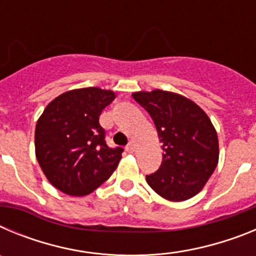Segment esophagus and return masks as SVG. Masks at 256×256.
<instances>
[{"label": "esophagus", "instance_id": "1", "mask_svg": "<svg viewBox=\"0 0 256 256\" xmlns=\"http://www.w3.org/2000/svg\"><path fill=\"white\" fill-rule=\"evenodd\" d=\"M126 151H128V152H133V151H134V142L133 141H130V144H126Z\"/></svg>", "mask_w": 256, "mask_h": 256}]
</instances>
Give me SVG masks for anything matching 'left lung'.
I'll use <instances>...</instances> for the list:
<instances>
[{"label": "left lung", "instance_id": "obj_1", "mask_svg": "<svg viewBox=\"0 0 256 256\" xmlns=\"http://www.w3.org/2000/svg\"><path fill=\"white\" fill-rule=\"evenodd\" d=\"M132 96L150 114L164 151L160 168L146 176L148 186L166 200L194 198L218 164V136L210 119L195 102L173 92Z\"/></svg>", "mask_w": 256, "mask_h": 256}]
</instances>
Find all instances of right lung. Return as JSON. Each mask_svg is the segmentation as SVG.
I'll use <instances>...</instances> for the list:
<instances>
[{
	"label": "right lung",
	"instance_id": "obj_1",
	"mask_svg": "<svg viewBox=\"0 0 256 256\" xmlns=\"http://www.w3.org/2000/svg\"><path fill=\"white\" fill-rule=\"evenodd\" d=\"M114 92L96 87L65 92L47 105L36 126V156L52 186L84 196L101 186L122 159L123 148H110L100 126Z\"/></svg>",
	"mask_w": 256,
	"mask_h": 256
}]
</instances>
